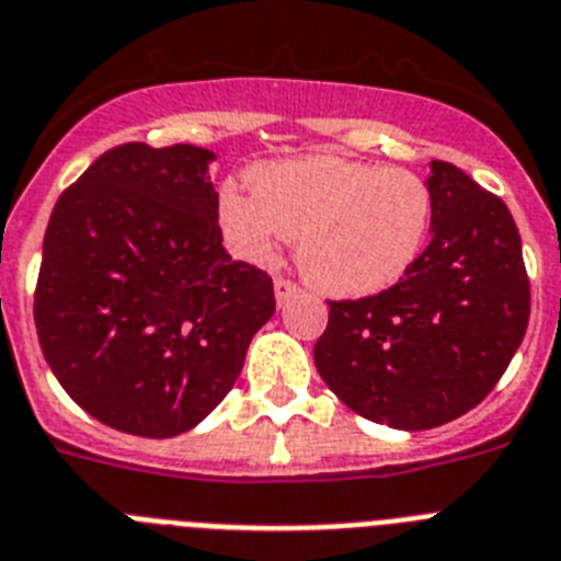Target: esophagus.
<instances>
[{"instance_id":"1","label":"esophagus","mask_w":561,"mask_h":561,"mask_svg":"<svg viewBox=\"0 0 561 561\" xmlns=\"http://www.w3.org/2000/svg\"><path fill=\"white\" fill-rule=\"evenodd\" d=\"M273 290H276V302L288 305L302 288H299L294 279H288V276H276V279H273Z\"/></svg>"}]
</instances>
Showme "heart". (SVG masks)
Wrapping results in <instances>:
<instances>
[{
	"mask_svg": "<svg viewBox=\"0 0 561 561\" xmlns=\"http://www.w3.org/2000/svg\"><path fill=\"white\" fill-rule=\"evenodd\" d=\"M251 193L222 187L219 222L242 256L265 262L296 239V262L313 288L368 296L390 288L425 251L433 193L404 168L347 159L262 164Z\"/></svg>",
	"mask_w": 561,
	"mask_h": 561,
	"instance_id": "1",
	"label": "heart"
}]
</instances>
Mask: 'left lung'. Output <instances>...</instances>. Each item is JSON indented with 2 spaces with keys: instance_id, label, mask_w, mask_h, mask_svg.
Returning <instances> with one entry per match:
<instances>
[{
  "instance_id": "8db88e82",
  "label": "left lung",
  "mask_w": 561,
  "mask_h": 561,
  "mask_svg": "<svg viewBox=\"0 0 561 561\" xmlns=\"http://www.w3.org/2000/svg\"><path fill=\"white\" fill-rule=\"evenodd\" d=\"M431 242L397 285L331 302L313 347L319 376L353 413L427 431L477 408L530 319L519 228L496 193L431 162Z\"/></svg>"
}]
</instances>
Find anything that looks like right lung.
<instances>
[{"label":"right lung","instance_id":"obj_1","mask_svg":"<svg viewBox=\"0 0 561 561\" xmlns=\"http://www.w3.org/2000/svg\"><path fill=\"white\" fill-rule=\"evenodd\" d=\"M214 153L105 150L54 205L33 322L68 397L122 433L168 439L222 402L273 279L222 248Z\"/></svg>","mask_w":561,"mask_h":561}]
</instances>
